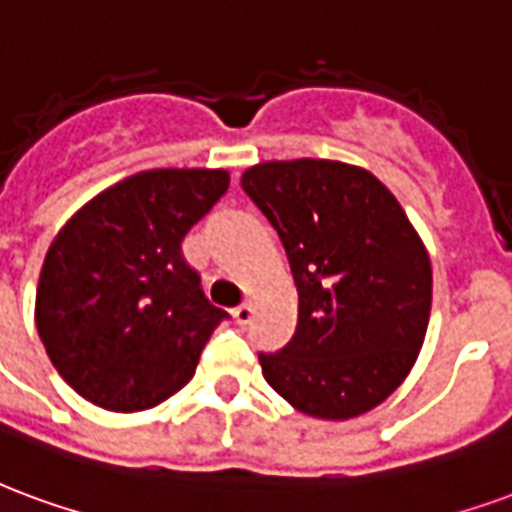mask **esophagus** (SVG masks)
<instances>
[{"mask_svg":"<svg viewBox=\"0 0 512 512\" xmlns=\"http://www.w3.org/2000/svg\"><path fill=\"white\" fill-rule=\"evenodd\" d=\"M231 313H234L237 324H248L253 319V305L251 302H242V305H237Z\"/></svg>","mask_w":512,"mask_h":512,"instance_id":"34e87169","label":"esophagus"}]
</instances>
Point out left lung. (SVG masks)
Returning <instances> with one entry per match:
<instances>
[{
    "instance_id": "8db88e82",
    "label": "left lung",
    "mask_w": 512,
    "mask_h": 512,
    "mask_svg": "<svg viewBox=\"0 0 512 512\" xmlns=\"http://www.w3.org/2000/svg\"><path fill=\"white\" fill-rule=\"evenodd\" d=\"M281 237L297 333L259 354L261 374L297 412L352 420L401 387L431 319V259L390 190L341 160H267L242 174Z\"/></svg>"
}]
</instances>
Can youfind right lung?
I'll return each instance as SVG.
<instances>
[{
    "mask_svg": "<svg viewBox=\"0 0 512 512\" xmlns=\"http://www.w3.org/2000/svg\"><path fill=\"white\" fill-rule=\"evenodd\" d=\"M226 188L223 169L138 171L59 229L35 324L59 376L89 404L144 412L193 379L229 313L204 297L182 240Z\"/></svg>",
    "mask_w": 512,
    "mask_h": 512,
    "instance_id": "add662e5",
    "label": "right lung"
}]
</instances>
